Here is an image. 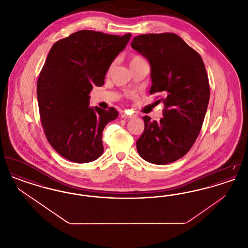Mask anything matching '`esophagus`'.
<instances>
[{"mask_svg": "<svg viewBox=\"0 0 248 248\" xmlns=\"http://www.w3.org/2000/svg\"><path fill=\"white\" fill-rule=\"evenodd\" d=\"M122 117H123V118H133V117H135V115H134V114H128V113H125V112H124V113L122 114Z\"/></svg>", "mask_w": 248, "mask_h": 248, "instance_id": "obj_1", "label": "esophagus"}]
</instances>
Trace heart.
Returning a JSON list of instances; mask_svg holds the SVG:
<instances>
[{"label":"heart","instance_id":"1","mask_svg":"<svg viewBox=\"0 0 248 248\" xmlns=\"http://www.w3.org/2000/svg\"><path fill=\"white\" fill-rule=\"evenodd\" d=\"M140 60H144L142 59L141 57L138 56V55H133L131 58H130V64H133L135 62H138V61H140Z\"/></svg>","mask_w":248,"mask_h":248}]
</instances>
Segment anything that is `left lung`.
Masks as SVG:
<instances>
[{
	"label": "left lung",
	"mask_w": 248,
	"mask_h": 248,
	"mask_svg": "<svg viewBox=\"0 0 248 248\" xmlns=\"http://www.w3.org/2000/svg\"><path fill=\"white\" fill-rule=\"evenodd\" d=\"M131 46L150 61V94H163L157 102L165 106L160 122L143 117L138 153L152 164L173 163L189 152L200 134L210 96L204 63L198 52L171 32L136 36Z\"/></svg>",
	"instance_id": "obj_1"
}]
</instances>
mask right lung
<instances>
[{
	"label": "right lung",
	"instance_id": "1",
	"mask_svg": "<svg viewBox=\"0 0 248 248\" xmlns=\"http://www.w3.org/2000/svg\"><path fill=\"white\" fill-rule=\"evenodd\" d=\"M130 37L83 30L51 48L37 81V98L45 135L65 159L84 164L103 154L102 132L118 111L89 108L88 94L93 85L104 84L107 71Z\"/></svg>",
	"mask_w": 248,
	"mask_h": 248
}]
</instances>
